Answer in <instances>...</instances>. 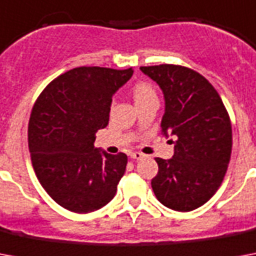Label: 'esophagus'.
Masks as SVG:
<instances>
[{
  "mask_svg": "<svg viewBox=\"0 0 256 256\" xmlns=\"http://www.w3.org/2000/svg\"><path fill=\"white\" fill-rule=\"evenodd\" d=\"M130 156H132V160H142V158H144V154H142V152H130Z\"/></svg>",
  "mask_w": 256,
  "mask_h": 256,
  "instance_id": "1",
  "label": "esophagus"
}]
</instances>
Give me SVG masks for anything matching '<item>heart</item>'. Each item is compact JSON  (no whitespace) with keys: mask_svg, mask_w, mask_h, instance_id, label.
Here are the masks:
<instances>
[{"mask_svg":"<svg viewBox=\"0 0 256 256\" xmlns=\"http://www.w3.org/2000/svg\"><path fill=\"white\" fill-rule=\"evenodd\" d=\"M132 96H134V100L136 102H140V100H148V98H152V96H156V92L152 90V88L146 82H140L136 84L132 88Z\"/></svg>","mask_w":256,"mask_h":256,"instance_id":"b5f03b06","label":"heart"}]
</instances>
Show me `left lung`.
<instances>
[{
    "label": "left lung",
    "mask_w": 256,
    "mask_h": 256,
    "mask_svg": "<svg viewBox=\"0 0 256 256\" xmlns=\"http://www.w3.org/2000/svg\"><path fill=\"white\" fill-rule=\"evenodd\" d=\"M140 70L164 92L162 134L176 140H171V160L156 158L152 191L171 210L192 211L216 192L224 178L232 148L230 116L214 86L194 70L168 64Z\"/></svg>",
    "instance_id": "left-lung-1"
}]
</instances>
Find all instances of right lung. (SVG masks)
<instances>
[{
  "label": "right lung",
  "mask_w": 256,
  "mask_h": 256,
  "mask_svg": "<svg viewBox=\"0 0 256 256\" xmlns=\"http://www.w3.org/2000/svg\"><path fill=\"white\" fill-rule=\"evenodd\" d=\"M134 70L76 68L52 81L30 114L28 140L32 164L46 192L78 214L108 204L124 176L128 156L94 146L108 124L112 96Z\"/></svg>",
  "instance_id": "obj_1"
}]
</instances>
